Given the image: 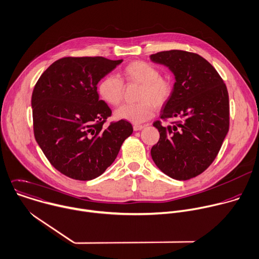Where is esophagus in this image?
Returning a JSON list of instances; mask_svg holds the SVG:
<instances>
[{
    "mask_svg": "<svg viewBox=\"0 0 259 259\" xmlns=\"http://www.w3.org/2000/svg\"><path fill=\"white\" fill-rule=\"evenodd\" d=\"M145 127V125H140V124H135L134 125V131L135 132H137V131H141V130H143Z\"/></svg>",
    "mask_w": 259,
    "mask_h": 259,
    "instance_id": "34e87169",
    "label": "esophagus"
}]
</instances>
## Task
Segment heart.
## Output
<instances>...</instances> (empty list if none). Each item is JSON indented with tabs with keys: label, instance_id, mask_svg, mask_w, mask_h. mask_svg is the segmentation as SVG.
<instances>
[{
	"label": "heart",
	"instance_id": "heart-1",
	"mask_svg": "<svg viewBox=\"0 0 259 259\" xmlns=\"http://www.w3.org/2000/svg\"><path fill=\"white\" fill-rule=\"evenodd\" d=\"M126 82L141 83L138 93L139 102L124 104L115 111L118 119L134 123H141L149 119L155 111V106L160 107L169 100L172 94V84L166 77L160 75L159 70L143 60L128 63L121 72ZM97 91L102 100L113 106L120 104L123 98V82L114 74H107L98 83Z\"/></svg>",
	"mask_w": 259,
	"mask_h": 259
}]
</instances>
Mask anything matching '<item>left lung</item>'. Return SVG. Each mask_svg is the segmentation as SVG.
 <instances>
[{
  "mask_svg": "<svg viewBox=\"0 0 259 259\" xmlns=\"http://www.w3.org/2000/svg\"><path fill=\"white\" fill-rule=\"evenodd\" d=\"M154 63L165 65L176 82L160 118H177L163 126L151 156L166 176L187 181L202 174L215 159L229 132L230 104L227 87L215 68L203 57L187 51L170 50L153 54Z\"/></svg>",
  "mask_w": 259,
  "mask_h": 259,
  "instance_id": "obj_1",
  "label": "left lung"
}]
</instances>
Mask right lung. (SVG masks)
<instances>
[{"label": "right lung", "mask_w": 259, "mask_h": 259, "mask_svg": "<svg viewBox=\"0 0 259 259\" xmlns=\"http://www.w3.org/2000/svg\"><path fill=\"white\" fill-rule=\"evenodd\" d=\"M122 60L65 57L51 64L32 96L34 138L58 171L78 181L98 178L110 166L133 134L126 120L105 127L111 109L99 99L97 84Z\"/></svg>", "instance_id": "obj_1"}]
</instances>
